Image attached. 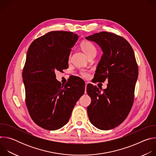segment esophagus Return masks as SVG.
I'll return each mask as SVG.
<instances>
[{"instance_id": "34e87169", "label": "esophagus", "mask_w": 156, "mask_h": 156, "mask_svg": "<svg viewBox=\"0 0 156 156\" xmlns=\"http://www.w3.org/2000/svg\"><path fill=\"white\" fill-rule=\"evenodd\" d=\"M87 83H86V84H85V86H86H86H87Z\"/></svg>"}]
</instances>
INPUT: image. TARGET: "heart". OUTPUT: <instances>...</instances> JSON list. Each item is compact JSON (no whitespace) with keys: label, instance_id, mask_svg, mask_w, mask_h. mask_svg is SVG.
<instances>
[{"label":"heart","instance_id":"b5f03b06","mask_svg":"<svg viewBox=\"0 0 156 156\" xmlns=\"http://www.w3.org/2000/svg\"><path fill=\"white\" fill-rule=\"evenodd\" d=\"M80 47H81V49L83 50V51L88 57H90L93 55H96L97 53L96 47L95 46V45L92 42H91L90 41H87V40L83 41L80 43ZM80 73H81V76L84 78L87 77L88 75L87 72H86L84 70H82L81 71Z\"/></svg>","mask_w":156,"mask_h":156}]
</instances>
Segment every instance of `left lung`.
<instances>
[{"label":"left lung","mask_w":156,"mask_h":156,"mask_svg":"<svg viewBox=\"0 0 156 156\" xmlns=\"http://www.w3.org/2000/svg\"><path fill=\"white\" fill-rule=\"evenodd\" d=\"M86 39L97 43L103 52L94 75L96 81L103 83L107 79L108 83L102 92L96 86L87 85L91 99L87 107L88 117L98 129H113L125 120L134 101L138 76L134 51L125 39L112 33L102 31Z\"/></svg>","instance_id":"obj_1"}]
</instances>
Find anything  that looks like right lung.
I'll list each match as a JSON object with an SVG mask.
<instances>
[{"instance_id": "add662e5", "label": "right lung", "mask_w": 156, "mask_h": 156, "mask_svg": "<svg viewBox=\"0 0 156 156\" xmlns=\"http://www.w3.org/2000/svg\"><path fill=\"white\" fill-rule=\"evenodd\" d=\"M78 36L54 31L35 39L30 45L23 70L25 102L32 120L48 130L58 129L69 122L73 107L84 93L80 85L57 81L55 71L68 68L71 49Z\"/></svg>"}]
</instances>
